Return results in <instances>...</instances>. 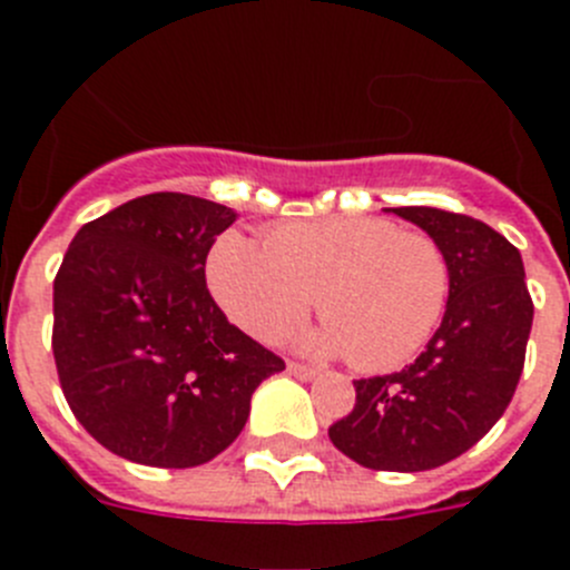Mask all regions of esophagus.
I'll return each instance as SVG.
<instances>
[{
	"mask_svg": "<svg viewBox=\"0 0 570 570\" xmlns=\"http://www.w3.org/2000/svg\"><path fill=\"white\" fill-rule=\"evenodd\" d=\"M288 374L296 376V380H302V382H308L316 376V367L302 365V362H288Z\"/></svg>",
	"mask_w": 570,
	"mask_h": 570,
	"instance_id": "esophagus-1",
	"label": "esophagus"
}]
</instances>
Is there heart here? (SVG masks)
<instances>
[{"mask_svg": "<svg viewBox=\"0 0 570 570\" xmlns=\"http://www.w3.org/2000/svg\"><path fill=\"white\" fill-rule=\"evenodd\" d=\"M208 285L225 314L276 342L320 294L311 347L347 354L356 371H391L422 351L445 314L448 259L431 236L376 216L294 219L262 245L228 230L208 256Z\"/></svg>", "mask_w": 570, "mask_h": 570, "instance_id": "1", "label": "heart"}]
</instances>
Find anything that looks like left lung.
I'll list each match as a JSON object with an SVG mask.
<instances>
[{
    "instance_id": "left-lung-1",
    "label": "left lung",
    "mask_w": 570,
    "mask_h": 570,
    "mask_svg": "<svg viewBox=\"0 0 570 570\" xmlns=\"http://www.w3.org/2000/svg\"><path fill=\"white\" fill-rule=\"evenodd\" d=\"M448 259V305L428 347L396 374L354 380L356 405L328 428L374 471H431L465 454L505 414L525 365L533 302L520 250L485 223L440 208H391Z\"/></svg>"
}]
</instances>
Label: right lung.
<instances>
[{
  "label": "right lung",
  "mask_w": 570,
  "mask_h": 570,
  "mask_svg": "<svg viewBox=\"0 0 570 570\" xmlns=\"http://www.w3.org/2000/svg\"><path fill=\"white\" fill-rule=\"evenodd\" d=\"M230 208L148 194L82 225L53 279V360L99 445L154 468L210 462L285 362L230 325L205 285Z\"/></svg>",
  "instance_id": "obj_1"
}]
</instances>
